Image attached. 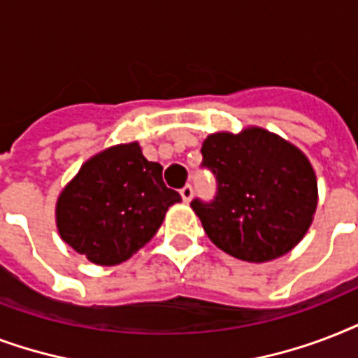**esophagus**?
Wrapping results in <instances>:
<instances>
[{"label": "esophagus", "mask_w": 358, "mask_h": 358, "mask_svg": "<svg viewBox=\"0 0 358 358\" xmlns=\"http://www.w3.org/2000/svg\"><path fill=\"white\" fill-rule=\"evenodd\" d=\"M192 196H194V188L190 187V185H185V187L181 188V198L188 203V201L192 199Z\"/></svg>", "instance_id": "esophagus-1"}]
</instances>
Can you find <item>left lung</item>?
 I'll use <instances>...</instances> for the list:
<instances>
[{"instance_id":"obj_1","label":"left lung","mask_w":358,"mask_h":358,"mask_svg":"<svg viewBox=\"0 0 358 358\" xmlns=\"http://www.w3.org/2000/svg\"><path fill=\"white\" fill-rule=\"evenodd\" d=\"M201 155V166L217 177V196L192 199L190 207L220 250L263 263L301 243L317 207L314 168L301 149L248 127L207 136Z\"/></svg>"}]
</instances>
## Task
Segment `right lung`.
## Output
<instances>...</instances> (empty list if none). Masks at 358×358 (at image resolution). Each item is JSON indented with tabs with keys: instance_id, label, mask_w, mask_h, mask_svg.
Instances as JSON below:
<instances>
[{
	"instance_id": "add662e5",
	"label": "right lung",
	"mask_w": 358,
	"mask_h": 358,
	"mask_svg": "<svg viewBox=\"0 0 358 358\" xmlns=\"http://www.w3.org/2000/svg\"><path fill=\"white\" fill-rule=\"evenodd\" d=\"M181 196L162 181V166L149 162L138 141L91 157L57 198L61 239L96 265H117L159 231L166 210Z\"/></svg>"
}]
</instances>
